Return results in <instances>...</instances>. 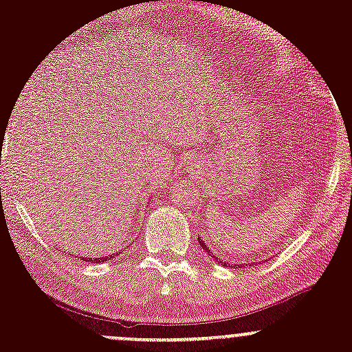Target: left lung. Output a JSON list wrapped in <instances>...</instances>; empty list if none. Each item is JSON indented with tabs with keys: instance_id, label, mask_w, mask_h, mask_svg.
I'll list each match as a JSON object with an SVG mask.
<instances>
[{
	"instance_id": "left-lung-1",
	"label": "left lung",
	"mask_w": 352,
	"mask_h": 352,
	"mask_svg": "<svg viewBox=\"0 0 352 352\" xmlns=\"http://www.w3.org/2000/svg\"><path fill=\"white\" fill-rule=\"evenodd\" d=\"M200 241V245H201V248H205V252H207L208 254H210V256H212V258H217V260L218 261H220V258H218V256H215V254H213L212 253V250H208V246H207V243H204V241H201V240H199ZM220 263H223L225 266H227L228 263H227V261H220ZM235 266H238V265H235Z\"/></svg>"
}]
</instances>
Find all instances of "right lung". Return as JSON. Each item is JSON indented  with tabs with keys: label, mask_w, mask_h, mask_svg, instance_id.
<instances>
[{
	"label": "right lung",
	"mask_w": 352,
	"mask_h": 352,
	"mask_svg": "<svg viewBox=\"0 0 352 352\" xmlns=\"http://www.w3.org/2000/svg\"><path fill=\"white\" fill-rule=\"evenodd\" d=\"M80 260L87 261V263H91V261H94V263H100V261H106L107 256L106 258H104V256H100V258H80Z\"/></svg>",
	"instance_id": "obj_1"
}]
</instances>
